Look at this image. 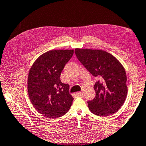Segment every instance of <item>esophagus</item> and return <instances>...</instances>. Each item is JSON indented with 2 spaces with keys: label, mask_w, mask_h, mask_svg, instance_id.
<instances>
[{
  "label": "esophagus",
  "mask_w": 146,
  "mask_h": 146,
  "mask_svg": "<svg viewBox=\"0 0 146 146\" xmlns=\"http://www.w3.org/2000/svg\"><path fill=\"white\" fill-rule=\"evenodd\" d=\"M77 94L79 95H83V92L81 91V92H77Z\"/></svg>",
  "instance_id": "34e87169"
}]
</instances>
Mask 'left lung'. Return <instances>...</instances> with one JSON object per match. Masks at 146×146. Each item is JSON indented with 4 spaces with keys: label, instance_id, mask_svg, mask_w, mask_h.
<instances>
[{
    "label": "left lung",
    "instance_id": "1",
    "mask_svg": "<svg viewBox=\"0 0 146 146\" xmlns=\"http://www.w3.org/2000/svg\"><path fill=\"white\" fill-rule=\"evenodd\" d=\"M77 58L95 77L96 96L88 102L89 110L98 116L115 113L127 95V75L123 65L109 52L102 49L76 48Z\"/></svg>",
    "mask_w": 146,
    "mask_h": 146
}]
</instances>
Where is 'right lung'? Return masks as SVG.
I'll return each mask as SVG.
<instances>
[{
  "mask_svg": "<svg viewBox=\"0 0 146 146\" xmlns=\"http://www.w3.org/2000/svg\"><path fill=\"white\" fill-rule=\"evenodd\" d=\"M73 52V49L48 51L36 59L29 71L27 92L31 102L47 118L63 116L72 104L69 85L61 82L60 75Z\"/></svg>",
  "mask_w": 146,
  "mask_h": 146,
  "instance_id": "obj_1",
  "label": "right lung"
}]
</instances>
